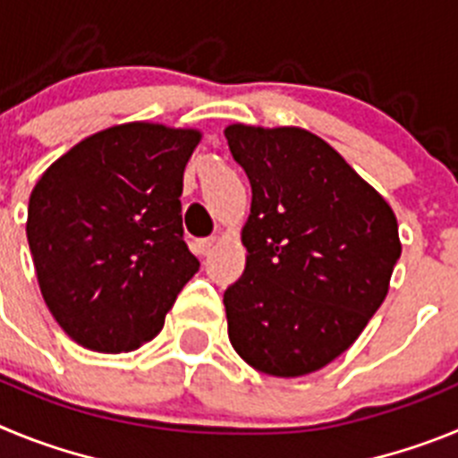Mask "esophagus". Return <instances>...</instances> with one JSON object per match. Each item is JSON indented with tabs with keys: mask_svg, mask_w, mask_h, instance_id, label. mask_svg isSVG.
I'll list each match as a JSON object with an SVG mask.
<instances>
[{
	"mask_svg": "<svg viewBox=\"0 0 458 458\" xmlns=\"http://www.w3.org/2000/svg\"><path fill=\"white\" fill-rule=\"evenodd\" d=\"M216 242H217L216 236L199 238V241H197V250H199V254H210L213 252V248H216Z\"/></svg>",
	"mask_w": 458,
	"mask_h": 458,
	"instance_id": "obj_1",
	"label": "esophagus"
}]
</instances>
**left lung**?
<instances>
[{
  "instance_id": "8db88e82",
  "label": "left lung",
  "mask_w": 458,
  "mask_h": 458,
  "mask_svg": "<svg viewBox=\"0 0 458 458\" xmlns=\"http://www.w3.org/2000/svg\"><path fill=\"white\" fill-rule=\"evenodd\" d=\"M225 137L252 185L245 270L225 291L232 346L279 378L323 369L390 291L402 254L394 210L305 128L232 123Z\"/></svg>"
}]
</instances>
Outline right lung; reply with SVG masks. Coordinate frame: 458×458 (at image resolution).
<instances>
[{
    "mask_svg": "<svg viewBox=\"0 0 458 458\" xmlns=\"http://www.w3.org/2000/svg\"><path fill=\"white\" fill-rule=\"evenodd\" d=\"M197 128L131 121L93 132L34 185L27 241L40 293L80 346L128 353L165 326L199 270L181 192Z\"/></svg>",
    "mask_w": 458,
    "mask_h": 458,
    "instance_id": "1",
    "label": "right lung"
}]
</instances>
